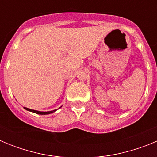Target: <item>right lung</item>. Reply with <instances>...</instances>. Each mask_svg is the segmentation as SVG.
<instances>
[{
	"instance_id": "obj_1",
	"label": "right lung",
	"mask_w": 157,
	"mask_h": 157,
	"mask_svg": "<svg viewBox=\"0 0 157 157\" xmlns=\"http://www.w3.org/2000/svg\"><path fill=\"white\" fill-rule=\"evenodd\" d=\"M24 109H26V110L29 111V112H34V113H36V114H38V115H48V114H51V113H52V112H56V109H55V110L49 111V112H40V111L33 110V109H28V108H25V107H24ZM59 109H60V107H59Z\"/></svg>"
}]
</instances>
